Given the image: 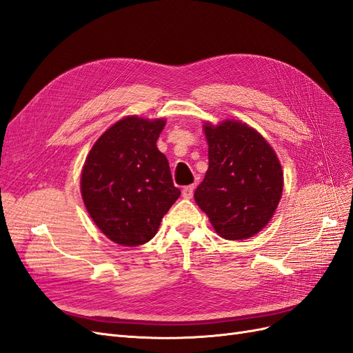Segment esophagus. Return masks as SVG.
<instances>
[{
	"label": "esophagus",
	"mask_w": 353,
	"mask_h": 353,
	"mask_svg": "<svg viewBox=\"0 0 353 353\" xmlns=\"http://www.w3.org/2000/svg\"><path fill=\"white\" fill-rule=\"evenodd\" d=\"M194 194V185H187L183 188V197L184 199H191Z\"/></svg>",
	"instance_id": "1"
}]
</instances>
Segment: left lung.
I'll return each mask as SVG.
<instances>
[{
  "label": "left lung",
  "mask_w": 353,
  "mask_h": 353,
  "mask_svg": "<svg viewBox=\"0 0 353 353\" xmlns=\"http://www.w3.org/2000/svg\"><path fill=\"white\" fill-rule=\"evenodd\" d=\"M209 169L196 188L199 208L222 239L245 240L266 227L283 194V169L265 138L240 121L203 126Z\"/></svg>",
  "instance_id": "1"
}]
</instances>
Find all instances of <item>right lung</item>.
Returning a JSON list of instances; mask_svg holds the SVG:
<instances>
[{
	"instance_id": "right-lung-1",
	"label": "right lung",
	"mask_w": 353,
	"mask_h": 353,
	"mask_svg": "<svg viewBox=\"0 0 353 353\" xmlns=\"http://www.w3.org/2000/svg\"><path fill=\"white\" fill-rule=\"evenodd\" d=\"M165 119L126 116L112 125L85 159L81 193L90 216L112 241H150L181 196L168 159L156 145Z\"/></svg>"
}]
</instances>
